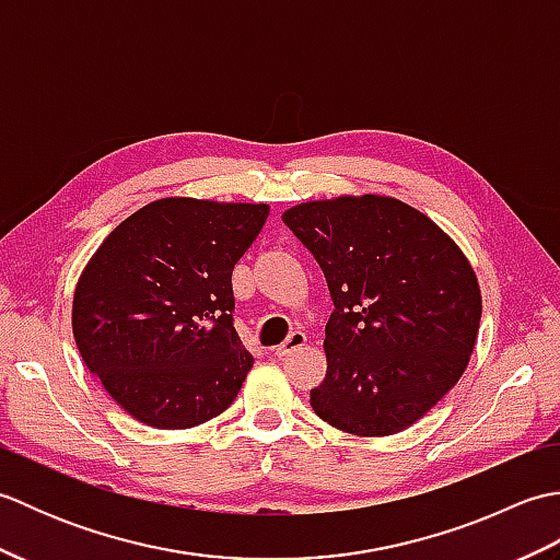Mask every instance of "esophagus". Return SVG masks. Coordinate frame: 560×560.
<instances>
[{
  "label": "esophagus",
  "mask_w": 560,
  "mask_h": 560,
  "mask_svg": "<svg viewBox=\"0 0 560 560\" xmlns=\"http://www.w3.org/2000/svg\"><path fill=\"white\" fill-rule=\"evenodd\" d=\"M307 343V337H305V331H291V335L283 339V343H279L277 349H273V353L279 355V359H283V355H289V353H293V351H299V349H303Z\"/></svg>",
  "instance_id": "34e87169"
}]
</instances>
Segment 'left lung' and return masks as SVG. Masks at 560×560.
<instances>
[{"label":"left lung","instance_id":"obj_1","mask_svg":"<svg viewBox=\"0 0 560 560\" xmlns=\"http://www.w3.org/2000/svg\"><path fill=\"white\" fill-rule=\"evenodd\" d=\"M281 219L335 301L313 411L361 438L407 431L467 371L481 323L477 271L433 219L387 195L301 201Z\"/></svg>","mask_w":560,"mask_h":560}]
</instances>
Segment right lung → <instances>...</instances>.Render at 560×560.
<instances>
[{
	"mask_svg": "<svg viewBox=\"0 0 560 560\" xmlns=\"http://www.w3.org/2000/svg\"><path fill=\"white\" fill-rule=\"evenodd\" d=\"M269 205L163 197L83 267L71 329L83 363L139 423L183 431L231 407L255 359L233 327L231 273Z\"/></svg>",
	"mask_w": 560,
	"mask_h": 560,
	"instance_id": "1",
	"label": "right lung"
}]
</instances>
